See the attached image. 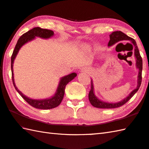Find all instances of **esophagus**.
Segmentation results:
<instances>
[{"instance_id": "esophagus-1", "label": "esophagus", "mask_w": 149, "mask_h": 149, "mask_svg": "<svg viewBox=\"0 0 149 149\" xmlns=\"http://www.w3.org/2000/svg\"><path fill=\"white\" fill-rule=\"evenodd\" d=\"M81 72H87V70H83V69H82V70H81Z\"/></svg>"}]
</instances>
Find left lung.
<instances>
[{"label":"left lung","mask_w":149,"mask_h":149,"mask_svg":"<svg viewBox=\"0 0 149 149\" xmlns=\"http://www.w3.org/2000/svg\"><path fill=\"white\" fill-rule=\"evenodd\" d=\"M122 40H129L131 42L130 45L132 46L133 48H134V57L136 58V68L139 70L138 75V84H137L136 88L132 90V92L130 93V94L127 96V97L123 99V100L121 101H119L118 103H109V102L103 101L96 97V95L94 94V86H93V82L92 80H91V88H90L89 94H88V99L89 101L91 103L92 105L96 108H100V109H114V108H118L123 105L127 102L130 100L131 97L134 95L136 93L138 92L139 87H140L141 83V73H142V68H143V61L142 58L139 54V49L137 46L136 42L135 40L132 39L129 36H127L126 34H125L121 31H113L110 35V40L108 44V46L110 47L115 44L118 43ZM130 44V43H129Z\"/></svg>","instance_id":"8db88e82"}]
</instances>
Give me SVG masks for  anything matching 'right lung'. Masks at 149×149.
Instances as JSON below:
<instances>
[{
  "mask_svg": "<svg viewBox=\"0 0 149 149\" xmlns=\"http://www.w3.org/2000/svg\"><path fill=\"white\" fill-rule=\"evenodd\" d=\"M54 36V31L49 30H47V29H42L39 27H36L31 29V30H29L28 31L26 32V33L23 34L22 36L19 38L18 41H17L15 47L11 58V73H12V81L15 88V90L18 92L19 94L22 96V97L24 99L28 104H30L31 106L39 109H51L59 106L61 104V101L63 100L64 95H65V89L66 84L69 82H70L72 79H74L77 76V74L74 72L70 74L66 75V76L61 77L59 81V85H58L57 88L56 92H55V94L52 96V97L47 99H43V100H33V99L28 97L24 94H23L15 86L13 76V63L17 55L18 54L19 49L23 45H25L26 43L33 40L36 37L42 38V39H49V38H51L52 37H53Z\"/></svg>",
  "mask_w": 149,
  "mask_h": 149,
  "instance_id": "obj_1",
  "label": "right lung"
}]
</instances>
